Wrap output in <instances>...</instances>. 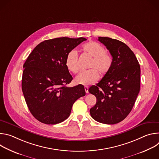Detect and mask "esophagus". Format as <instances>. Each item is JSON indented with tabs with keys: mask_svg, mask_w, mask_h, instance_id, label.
<instances>
[{
	"mask_svg": "<svg viewBox=\"0 0 159 159\" xmlns=\"http://www.w3.org/2000/svg\"><path fill=\"white\" fill-rule=\"evenodd\" d=\"M84 89H85V91L86 93H89V87L87 86H85L84 87Z\"/></svg>",
	"mask_w": 159,
	"mask_h": 159,
	"instance_id": "1",
	"label": "esophagus"
}]
</instances>
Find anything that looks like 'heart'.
<instances>
[{"label": "heart", "mask_w": 159, "mask_h": 159, "mask_svg": "<svg viewBox=\"0 0 159 159\" xmlns=\"http://www.w3.org/2000/svg\"><path fill=\"white\" fill-rule=\"evenodd\" d=\"M82 50L86 55L92 58L89 65V69H92L80 73L76 77L75 82L79 85H88L94 84L99 79L98 71L102 75H106L109 71L112 64V58L110 54L106 52L105 48L101 44L95 41L84 44ZM65 65L70 72L74 74L79 72L78 54L75 50H72L67 53Z\"/></svg>", "instance_id": "1"}]
</instances>
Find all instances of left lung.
Wrapping results in <instances>:
<instances>
[{
    "label": "left lung",
    "mask_w": 159,
    "mask_h": 159,
    "mask_svg": "<svg viewBox=\"0 0 159 159\" xmlns=\"http://www.w3.org/2000/svg\"><path fill=\"white\" fill-rule=\"evenodd\" d=\"M98 41L109 51L112 64L101 80L89 89L97 99L90 114L99 123L116 124L129 115L140 92V66L125 43L107 37Z\"/></svg>",
    "instance_id": "obj_1"
}]
</instances>
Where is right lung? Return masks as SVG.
Segmentation results:
<instances>
[{"mask_svg":"<svg viewBox=\"0 0 159 159\" xmlns=\"http://www.w3.org/2000/svg\"><path fill=\"white\" fill-rule=\"evenodd\" d=\"M84 38H57L45 40L34 48L25 61L22 90L33 116L47 124L69 118L74 103L85 95L84 87H66L73 78L65 65L67 53Z\"/></svg>","mask_w":159,"mask_h":159,"instance_id":"obj_1","label":"right lung"}]
</instances>
